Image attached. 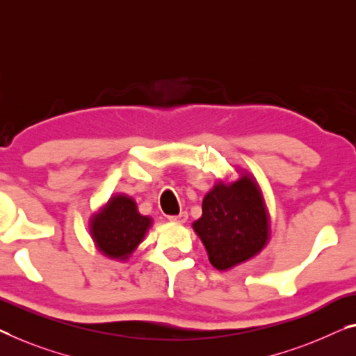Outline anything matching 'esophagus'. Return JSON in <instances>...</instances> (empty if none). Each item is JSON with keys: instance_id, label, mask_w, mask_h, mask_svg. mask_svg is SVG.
Here are the masks:
<instances>
[{"instance_id": "esophagus-1", "label": "esophagus", "mask_w": 356, "mask_h": 356, "mask_svg": "<svg viewBox=\"0 0 356 356\" xmlns=\"http://www.w3.org/2000/svg\"><path fill=\"white\" fill-rule=\"evenodd\" d=\"M187 219H188V214L185 211L180 212L179 216H169V220L177 222V224H185V222H187Z\"/></svg>"}]
</instances>
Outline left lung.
<instances>
[{"label": "left lung", "instance_id": "1", "mask_svg": "<svg viewBox=\"0 0 356 356\" xmlns=\"http://www.w3.org/2000/svg\"><path fill=\"white\" fill-rule=\"evenodd\" d=\"M238 179L217 180L203 198V214L192 227L220 272L257 256L270 240V214L256 177L236 169Z\"/></svg>", "mask_w": 356, "mask_h": 356}]
</instances>
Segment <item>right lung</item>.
Returning <instances> with one entry per match:
<instances>
[{
    "label": "right lung",
    "mask_w": 356,
    "mask_h": 356,
    "mask_svg": "<svg viewBox=\"0 0 356 356\" xmlns=\"http://www.w3.org/2000/svg\"><path fill=\"white\" fill-rule=\"evenodd\" d=\"M153 219L137 211L129 195L116 193L89 219V233L105 257L126 262L144 241Z\"/></svg>",
    "instance_id": "right-lung-1"
}]
</instances>
